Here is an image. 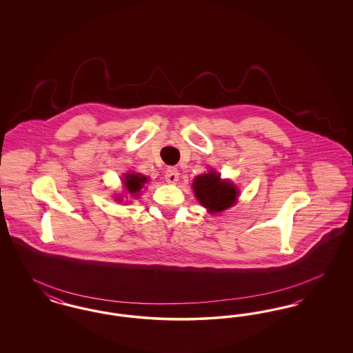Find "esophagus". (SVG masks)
<instances>
[{"instance_id": "esophagus-1", "label": "esophagus", "mask_w": 353, "mask_h": 353, "mask_svg": "<svg viewBox=\"0 0 353 353\" xmlns=\"http://www.w3.org/2000/svg\"><path fill=\"white\" fill-rule=\"evenodd\" d=\"M165 180L169 184L177 183V180H179V170H177V168H174V167L167 168V170H165Z\"/></svg>"}]
</instances>
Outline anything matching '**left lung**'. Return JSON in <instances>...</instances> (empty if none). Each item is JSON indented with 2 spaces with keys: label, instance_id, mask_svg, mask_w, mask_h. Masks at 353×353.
<instances>
[{
  "label": "left lung",
  "instance_id": "1",
  "mask_svg": "<svg viewBox=\"0 0 353 353\" xmlns=\"http://www.w3.org/2000/svg\"><path fill=\"white\" fill-rule=\"evenodd\" d=\"M193 190L202 206L212 213H219L236 201L238 190L234 185L221 180V174L210 170L206 174L197 176L193 183Z\"/></svg>",
  "mask_w": 353,
  "mask_h": 353
}]
</instances>
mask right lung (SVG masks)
<instances>
[{
    "label": "right lung",
    "instance_id": "obj_1",
    "mask_svg": "<svg viewBox=\"0 0 353 353\" xmlns=\"http://www.w3.org/2000/svg\"><path fill=\"white\" fill-rule=\"evenodd\" d=\"M147 183V177L145 176H141V174H125V181H124V186L125 189L134 194V197H136V194L140 192V189L143 188V185Z\"/></svg>",
    "mask_w": 353,
    "mask_h": 353
}]
</instances>
